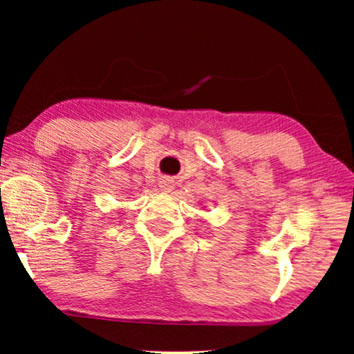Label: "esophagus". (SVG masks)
I'll list each match as a JSON object with an SVG mask.
<instances>
[{"label": "esophagus", "mask_w": 354, "mask_h": 354, "mask_svg": "<svg viewBox=\"0 0 354 354\" xmlns=\"http://www.w3.org/2000/svg\"><path fill=\"white\" fill-rule=\"evenodd\" d=\"M159 187H161L162 190L169 192V190H172V182H171V180H167V178H164V180L159 182Z\"/></svg>", "instance_id": "34e87169"}]
</instances>
